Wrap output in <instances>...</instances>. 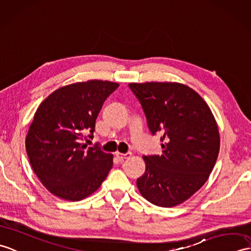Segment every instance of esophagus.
<instances>
[{
    "mask_svg": "<svg viewBox=\"0 0 251 251\" xmlns=\"http://www.w3.org/2000/svg\"><path fill=\"white\" fill-rule=\"evenodd\" d=\"M115 156L118 157V158L120 159V160H124V159H126V158H129V157L131 156V153H120V152H116L115 153Z\"/></svg>",
    "mask_w": 251,
    "mask_h": 251,
    "instance_id": "esophagus-1",
    "label": "esophagus"
}]
</instances>
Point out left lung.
Wrapping results in <instances>:
<instances>
[{"label":"left lung","mask_w":251,"mask_h":251,"mask_svg":"<svg viewBox=\"0 0 251 251\" xmlns=\"http://www.w3.org/2000/svg\"><path fill=\"white\" fill-rule=\"evenodd\" d=\"M142 104L151 132H160L161 152L143 156L140 194L153 204L173 207L205 184L217 160L220 137L208 104L178 82L129 83Z\"/></svg>","instance_id":"8db88e82"}]
</instances>
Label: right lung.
Instances as JSON below:
<instances>
[{
    "label": "right lung",
    "instance_id": "right-lung-1",
    "mask_svg": "<svg viewBox=\"0 0 251 251\" xmlns=\"http://www.w3.org/2000/svg\"><path fill=\"white\" fill-rule=\"evenodd\" d=\"M119 83L89 80L61 86L39 104L25 138L33 171L52 195L80 201L95 192L113 166V155L85 150L107 97ZM90 138L93 136L90 135Z\"/></svg>",
    "mask_w": 251,
    "mask_h": 251
}]
</instances>
